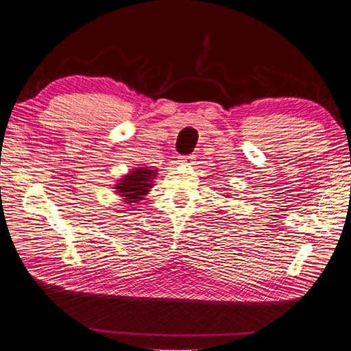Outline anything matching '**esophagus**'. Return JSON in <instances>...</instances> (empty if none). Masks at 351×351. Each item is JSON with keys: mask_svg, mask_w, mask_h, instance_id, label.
Returning <instances> with one entry per match:
<instances>
[{"mask_svg": "<svg viewBox=\"0 0 351 351\" xmlns=\"http://www.w3.org/2000/svg\"><path fill=\"white\" fill-rule=\"evenodd\" d=\"M193 158H195V156H181L178 161H180V164H187V162H191Z\"/></svg>", "mask_w": 351, "mask_h": 351, "instance_id": "34e87169", "label": "esophagus"}]
</instances>
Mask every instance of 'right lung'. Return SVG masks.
Returning a JSON list of instances; mask_svg holds the SVG:
<instances>
[{"mask_svg":"<svg viewBox=\"0 0 351 351\" xmlns=\"http://www.w3.org/2000/svg\"><path fill=\"white\" fill-rule=\"evenodd\" d=\"M156 171L149 170L146 167L134 169L131 173L126 175L123 180L116 185V193H121L125 197L126 204H138V200H143V196L147 195L149 189L152 187L151 181Z\"/></svg>","mask_w":351,"mask_h":351,"instance_id":"obj_1","label":"right lung"}]
</instances>
